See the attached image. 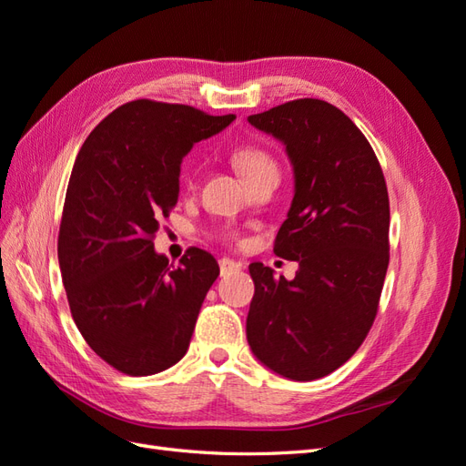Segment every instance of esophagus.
<instances>
[{"instance_id":"obj_1","label":"esophagus","mask_w":466,"mask_h":466,"mask_svg":"<svg viewBox=\"0 0 466 466\" xmlns=\"http://www.w3.org/2000/svg\"><path fill=\"white\" fill-rule=\"evenodd\" d=\"M237 270H241V262L231 260V258H221L219 260V272H221V276H229V274H233Z\"/></svg>"}]
</instances>
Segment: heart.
Instances as JSON below:
<instances>
[{"label":"heart","mask_w":466,"mask_h":466,"mask_svg":"<svg viewBox=\"0 0 466 466\" xmlns=\"http://www.w3.org/2000/svg\"><path fill=\"white\" fill-rule=\"evenodd\" d=\"M233 161H235V167L238 168V173H241L247 180H255V178H258L262 175H268V173L278 175V163L274 159V155L270 151L262 149V147H257V146L238 147L233 153ZM192 180L194 178H188L190 187H192ZM219 237L223 238V241H229V243L241 241V235H238V231L233 229V228L221 229Z\"/></svg>","instance_id":"1"}]
</instances>
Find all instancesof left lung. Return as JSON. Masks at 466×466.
Segmentation results:
<instances>
[{
    "instance_id": "obj_1",
    "label": "left lung",
    "mask_w": 466,
    "mask_h": 466,
    "mask_svg": "<svg viewBox=\"0 0 466 466\" xmlns=\"http://www.w3.org/2000/svg\"><path fill=\"white\" fill-rule=\"evenodd\" d=\"M286 146L295 194L274 252L293 279L252 262L248 346L266 368L313 380L344 365L368 336L389 266V194L368 139L340 108L298 98L248 116Z\"/></svg>"
}]
</instances>
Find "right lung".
Masks as SVG:
<instances>
[{
	"mask_svg": "<svg viewBox=\"0 0 466 466\" xmlns=\"http://www.w3.org/2000/svg\"><path fill=\"white\" fill-rule=\"evenodd\" d=\"M233 120L137 98L112 110L77 153L58 235L62 279L81 336L126 375L168 370L190 346L219 266L202 248L168 266L153 237L178 200L182 157Z\"/></svg>",
	"mask_w": 466,
	"mask_h": 466,
	"instance_id": "1",
	"label": "right lung"
}]
</instances>
